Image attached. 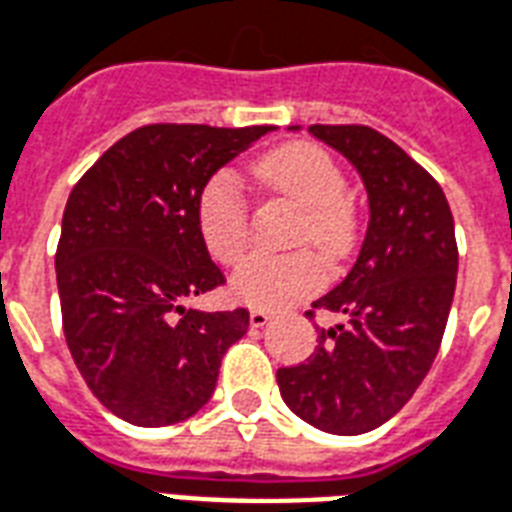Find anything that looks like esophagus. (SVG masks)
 <instances>
[{"label":"esophagus","instance_id":"esophagus-1","mask_svg":"<svg viewBox=\"0 0 512 512\" xmlns=\"http://www.w3.org/2000/svg\"><path fill=\"white\" fill-rule=\"evenodd\" d=\"M271 323V312H263V309H252L249 312V325L252 328H266Z\"/></svg>","mask_w":512,"mask_h":512}]
</instances>
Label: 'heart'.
<instances>
[{
  "instance_id": "1",
  "label": "heart",
  "mask_w": 512,
  "mask_h": 512,
  "mask_svg": "<svg viewBox=\"0 0 512 512\" xmlns=\"http://www.w3.org/2000/svg\"><path fill=\"white\" fill-rule=\"evenodd\" d=\"M255 179L298 211L293 244H309L317 255L336 263L355 244L358 217L344 195L339 165L312 143H287L268 151L255 165ZM198 227L208 255L219 266H236L249 244V211L238 179L230 170H219L208 181L198 203ZM323 266L312 252L285 257H252L233 276V295L260 309H282L301 301L323 285Z\"/></svg>"
}]
</instances>
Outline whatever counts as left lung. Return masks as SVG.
<instances>
[{
    "label": "left lung",
    "mask_w": 512,
    "mask_h": 512,
    "mask_svg": "<svg viewBox=\"0 0 512 512\" xmlns=\"http://www.w3.org/2000/svg\"><path fill=\"white\" fill-rule=\"evenodd\" d=\"M309 135L361 176L369 227L350 274L314 301L344 320L320 328L312 355L276 382L309 426L355 437L391 420L437 358L456 293V230L445 192L393 140L358 124H314Z\"/></svg>",
    "instance_id": "obj_1"
}]
</instances>
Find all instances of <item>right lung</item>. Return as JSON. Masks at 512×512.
Instances as JSON below:
<instances>
[{"label":"right lung","mask_w":512,"mask_h":512,"mask_svg":"<svg viewBox=\"0 0 512 512\" xmlns=\"http://www.w3.org/2000/svg\"><path fill=\"white\" fill-rule=\"evenodd\" d=\"M271 127L149 124L116 140L67 198L56 249L64 339L97 399L132 426L203 410L249 312L187 309L225 282L198 227L211 176Z\"/></svg>","instance_id":"obj_1"}]
</instances>
